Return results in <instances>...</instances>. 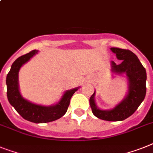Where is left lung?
<instances>
[{"instance_id":"obj_1","label":"left lung","mask_w":153,"mask_h":153,"mask_svg":"<svg viewBox=\"0 0 153 153\" xmlns=\"http://www.w3.org/2000/svg\"><path fill=\"white\" fill-rule=\"evenodd\" d=\"M120 60L119 64L111 62V71L116 74H125L127 78V94L113 108L104 110L97 106L94 100L95 91L90 98L92 113L96 117L107 121H122L133 114L145 99L146 94V71L135 54L130 50L111 48Z\"/></svg>"}]
</instances>
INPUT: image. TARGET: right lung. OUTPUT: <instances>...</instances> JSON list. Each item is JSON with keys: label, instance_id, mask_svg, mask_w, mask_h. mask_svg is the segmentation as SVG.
Masks as SVG:
<instances>
[{"label": "right lung", "instance_id": "add662e5", "mask_svg": "<svg viewBox=\"0 0 153 153\" xmlns=\"http://www.w3.org/2000/svg\"><path fill=\"white\" fill-rule=\"evenodd\" d=\"M38 53L33 50L16 59L11 65L6 77L7 96L8 102L18 113L26 120L36 123H48L61 118L65 114L69 105L71 97L79 88L68 90L63 94L61 99L52 105H42L33 103L22 96L19 87V72L20 68Z\"/></svg>", "mask_w": 153, "mask_h": 153}]
</instances>
